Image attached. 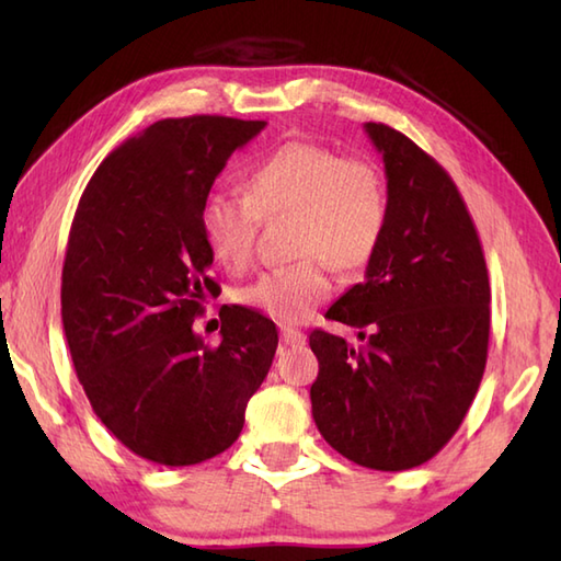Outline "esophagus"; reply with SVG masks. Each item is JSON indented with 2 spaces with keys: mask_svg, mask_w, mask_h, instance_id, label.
<instances>
[{
  "mask_svg": "<svg viewBox=\"0 0 561 561\" xmlns=\"http://www.w3.org/2000/svg\"><path fill=\"white\" fill-rule=\"evenodd\" d=\"M282 342L284 344H291V347H294V344H304L306 342V335H304V332L299 330V328H291V325H282Z\"/></svg>",
  "mask_w": 561,
  "mask_h": 561,
  "instance_id": "1",
  "label": "esophagus"
}]
</instances>
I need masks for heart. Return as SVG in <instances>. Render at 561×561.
Masks as SVG:
<instances>
[{
  "instance_id": "1",
  "label": "heart",
  "mask_w": 561,
  "mask_h": 561,
  "mask_svg": "<svg viewBox=\"0 0 561 561\" xmlns=\"http://www.w3.org/2000/svg\"><path fill=\"white\" fill-rule=\"evenodd\" d=\"M243 190L202 202V236L221 267L243 272L253 262L260 224L291 217L289 241L299 260L236 291L238 304L279 323H301L328 299L330 267L362 272L383 243L390 197L383 173L368 159L287 141L248 171Z\"/></svg>"
}]
</instances>
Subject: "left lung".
<instances>
[{"instance_id": "obj_1", "label": "left lung", "mask_w": 561, "mask_h": 561, "mask_svg": "<svg viewBox=\"0 0 561 561\" xmlns=\"http://www.w3.org/2000/svg\"><path fill=\"white\" fill-rule=\"evenodd\" d=\"M383 153L390 217L364 282L325 318L364 347L313 330V420L328 444L383 472L432 460L478 396L490 347V277L453 178L398 129L366 123Z\"/></svg>"}]
</instances>
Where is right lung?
<instances>
[{"instance_id":"1","label":"right lung","mask_w":561,"mask_h":561,"mask_svg":"<svg viewBox=\"0 0 561 561\" xmlns=\"http://www.w3.org/2000/svg\"><path fill=\"white\" fill-rule=\"evenodd\" d=\"M265 121L190 115L129 137L91 175L69 229L62 325L93 412L135 456L169 468L219 456L265 380L277 328L221 306L217 347L195 335L214 255L202 202Z\"/></svg>"}]
</instances>
